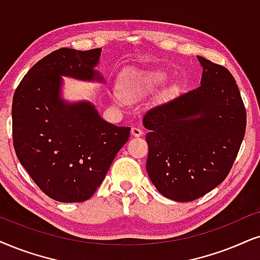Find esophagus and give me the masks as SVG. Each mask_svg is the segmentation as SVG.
<instances>
[{"mask_svg": "<svg viewBox=\"0 0 260 260\" xmlns=\"http://www.w3.org/2000/svg\"><path fill=\"white\" fill-rule=\"evenodd\" d=\"M143 133V129H140V128L138 127H132V129H131V134H132L133 137H141Z\"/></svg>", "mask_w": 260, "mask_h": 260, "instance_id": "esophagus-1", "label": "esophagus"}]
</instances>
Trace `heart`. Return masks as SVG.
Returning <instances> with one entry per match:
<instances>
[{
	"instance_id": "1",
	"label": "heart",
	"mask_w": 260,
	"mask_h": 260,
	"mask_svg": "<svg viewBox=\"0 0 260 260\" xmlns=\"http://www.w3.org/2000/svg\"><path fill=\"white\" fill-rule=\"evenodd\" d=\"M168 80V74L159 70H138L128 68L123 72L121 79V92H115L114 100L116 103L124 104L126 100H138L158 88ZM175 87L169 88L173 93Z\"/></svg>"
}]
</instances>
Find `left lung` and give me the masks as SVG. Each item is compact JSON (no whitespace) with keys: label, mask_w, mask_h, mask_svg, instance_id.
<instances>
[{"label":"left lung","mask_w":260,"mask_h":260,"mask_svg":"<svg viewBox=\"0 0 260 260\" xmlns=\"http://www.w3.org/2000/svg\"><path fill=\"white\" fill-rule=\"evenodd\" d=\"M197 58L203 67L200 86L152 108L143 120L151 182L166 198L181 203L224 181L246 129V109L231 72Z\"/></svg>","instance_id":"obj_1"}]
</instances>
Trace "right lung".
Here are the masks:
<instances>
[{
  "label": "right lung",
  "instance_id": "add662e5",
  "mask_svg": "<svg viewBox=\"0 0 260 260\" xmlns=\"http://www.w3.org/2000/svg\"><path fill=\"white\" fill-rule=\"evenodd\" d=\"M101 52L52 51L27 72L13 97L16 157L36 185L61 203L90 199L129 138V127L107 122L91 102L62 97V77L106 83L96 70Z\"/></svg>",
  "mask_w": 260,
  "mask_h": 260
}]
</instances>
